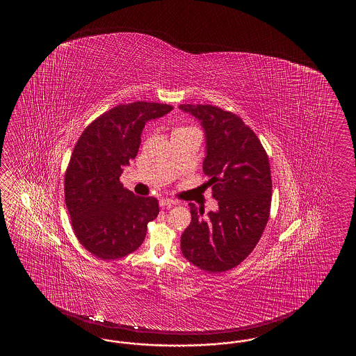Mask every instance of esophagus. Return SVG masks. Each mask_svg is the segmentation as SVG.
<instances>
[{
  "mask_svg": "<svg viewBox=\"0 0 356 356\" xmlns=\"http://www.w3.org/2000/svg\"><path fill=\"white\" fill-rule=\"evenodd\" d=\"M160 207H172L175 206V201L170 200V198H161L159 201Z\"/></svg>",
  "mask_w": 356,
  "mask_h": 356,
  "instance_id": "1",
  "label": "esophagus"
}]
</instances>
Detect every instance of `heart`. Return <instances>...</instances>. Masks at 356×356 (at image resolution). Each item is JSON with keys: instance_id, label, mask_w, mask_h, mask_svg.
<instances>
[{"instance_id": "obj_1", "label": "heart", "mask_w": 356, "mask_h": 356, "mask_svg": "<svg viewBox=\"0 0 356 356\" xmlns=\"http://www.w3.org/2000/svg\"><path fill=\"white\" fill-rule=\"evenodd\" d=\"M191 127H181V129H177L175 131H179V129H189Z\"/></svg>"}]
</instances>
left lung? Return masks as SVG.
<instances>
[{"mask_svg":"<svg viewBox=\"0 0 356 356\" xmlns=\"http://www.w3.org/2000/svg\"><path fill=\"white\" fill-rule=\"evenodd\" d=\"M206 132L204 175L219 210L189 204L192 220L181 236L183 256L210 273L232 270L248 257L270 218L273 181L268 156L241 117L210 104H181Z\"/></svg>","mask_w":356,"mask_h":356,"instance_id":"obj_1","label":"left lung"}]
</instances>
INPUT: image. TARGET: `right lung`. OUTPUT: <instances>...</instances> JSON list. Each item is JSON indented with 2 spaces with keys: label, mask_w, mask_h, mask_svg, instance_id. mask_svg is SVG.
I'll return each mask as SVG.
<instances>
[{
  "label": "right lung",
  "mask_w": 356,
  "mask_h": 356,
  "mask_svg": "<svg viewBox=\"0 0 356 356\" xmlns=\"http://www.w3.org/2000/svg\"><path fill=\"white\" fill-rule=\"evenodd\" d=\"M172 109L149 102L120 104L79 137L65 173V202L77 241L95 257L109 261L135 252L156 219L158 200L134 195L120 177L136 158L146 122Z\"/></svg>",
  "instance_id": "obj_1"
}]
</instances>
